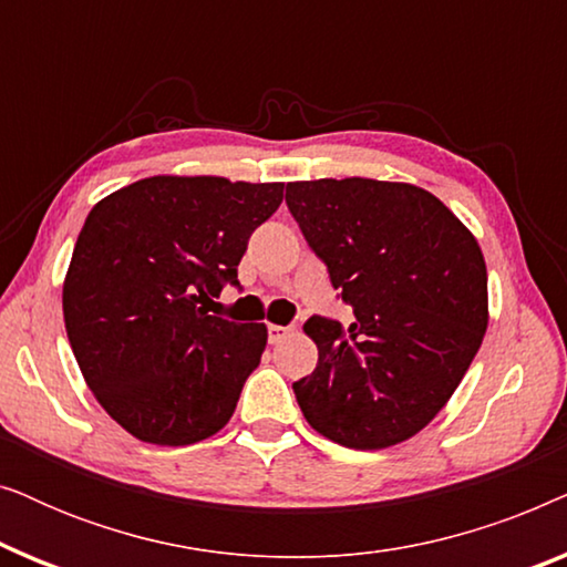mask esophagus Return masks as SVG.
Listing matches in <instances>:
<instances>
[{
	"label": "esophagus",
	"mask_w": 567,
	"mask_h": 567,
	"mask_svg": "<svg viewBox=\"0 0 567 567\" xmlns=\"http://www.w3.org/2000/svg\"><path fill=\"white\" fill-rule=\"evenodd\" d=\"M291 328H284V324H268V340L270 343H281V340L289 336Z\"/></svg>",
	"instance_id": "esophagus-1"
}]
</instances>
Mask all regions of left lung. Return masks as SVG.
Listing matches in <instances>:
<instances>
[{"mask_svg":"<svg viewBox=\"0 0 567 567\" xmlns=\"http://www.w3.org/2000/svg\"><path fill=\"white\" fill-rule=\"evenodd\" d=\"M286 206L353 307L309 317L315 371L293 382L307 423L348 449H386L433 421L487 330V270L472 231L429 190L346 177L286 185Z\"/></svg>","mask_w":567,"mask_h":567,"instance_id":"1","label":"left lung"}]
</instances>
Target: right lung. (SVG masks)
I'll return each mask as SVG.
<instances>
[{"mask_svg":"<svg viewBox=\"0 0 567 567\" xmlns=\"http://www.w3.org/2000/svg\"><path fill=\"white\" fill-rule=\"evenodd\" d=\"M281 200L284 183L157 175L90 212L64 281L66 336L92 394L131 436L188 446L229 423L268 330L212 307L239 286L247 239Z\"/></svg>","mask_w":567,"mask_h":567,"instance_id":"1","label":"right lung"}]
</instances>
